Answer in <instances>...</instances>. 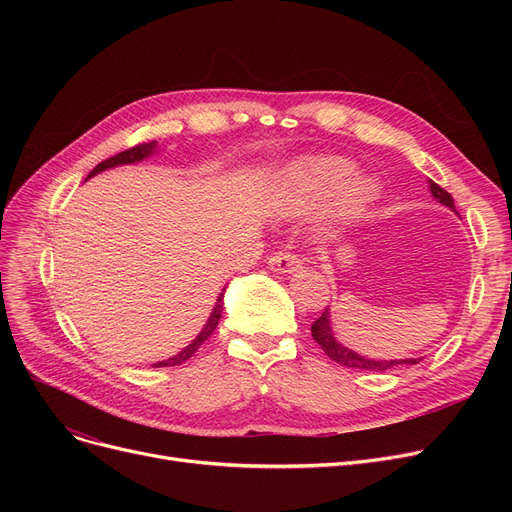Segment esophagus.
<instances>
[{"label": "esophagus", "mask_w": 512, "mask_h": 512, "mask_svg": "<svg viewBox=\"0 0 512 512\" xmlns=\"http://www.w3.org/2000/svg\"><path fill=\"white\" fill-rule=\"evenodd\" d=\"M267 265H270L272 272H278V274H294L297 270H301L299 257L286 251L274 253L270 259H267Z\"/></svg>", "instance_id": "1"}]
</instances>
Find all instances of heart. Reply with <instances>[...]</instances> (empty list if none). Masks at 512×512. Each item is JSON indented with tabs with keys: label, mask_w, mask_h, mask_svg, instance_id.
I'll list each match as a JSON object with an SVG mask.
<instances>
[{
	"label": "heart",
	"mask_w": 512,
	"mask_h": 512,
	"mask_svg": "<svg viewBox=\"0 0 512 512\" xmlns=\"http://www.w3.org/2000/svg\"><path fill=\"white\" fill-rule=\"evenodd\" d=\"M353 172V161L336 155L294 159L280 174L274 207L284 218H299L326 201L319 228L334 232L359 218L375 199L373 180Z\"/></svg>",
	"instance_id": "b5f03b06"
}]
</instances>
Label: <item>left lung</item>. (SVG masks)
Masks as SVG:
<instances>
[{
  "instance_id": "1",
  "label": "left lung",
  "mask_w": 512,
  "mask_h": 512,
  "mask_svg": "<svg viewBox=\"0 0 512 512\" xmlns=\"http://www.w3.org/2000/svg\"><path fill=\"white\" fill-rule=\"evenodd\" d=\"M429 191H432V195L438 199V203L450 207L454 213H456V207H454V201L450 197V193H446L442 186H438L434 180H429ZM311 336L313 340L324 348V353L344 365V367H355V369H363V371H388V369H394V367H400V365H415L419 363L421 359H390V361H375V359H369V357H363L361 353H355L353 348L344 346L336 334H334V328H332V315H330V307L319 315V319L313 321L311 326Z\"/></svg>"
}]
</instances>
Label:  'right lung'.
<instances>
[{
    "mask_svg": "<svg viewBox=\"0 0 512 512\" xmlns=\"http://www.w3.org/2000/svg\"><path fill=\"white\" fill-rule=\"evenodd\" d=\"M153 153H157V141L143 143V145H137V147H132V149H126V151H122V153H118V155H114V157H110V159L101 161L99 166H95V168L91 170V174L87 176V180L93 178V176H97L99 172L110 170V168L139 164V161L151 157ZM224 290H226V286L222 288L220 297L215 299V305H213V309H211V313H209V317H207V321H205L203 330L197 334V338H195L191 344H188V346H184L178 355H174V357H170V359H166V361H157V363H153V367H172V365H180V363L188 361V359H191V357L195 355L197 348L213 334L215 328H218V321H220L222 311H224Z\"/></svg>",
    "mask_w": 512,
    "mask_h": 512,
    "instance_id": "right-lung-1",
    "label": "right lung"
}]
</instances>
